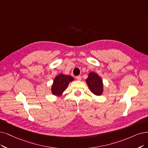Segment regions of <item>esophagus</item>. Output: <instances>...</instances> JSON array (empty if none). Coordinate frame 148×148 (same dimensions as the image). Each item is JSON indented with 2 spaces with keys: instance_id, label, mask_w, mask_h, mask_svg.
<instances>
[{
  "instance_id": "34e87169",
  "label": "esophagus",
  "mask_w": 148,
  "mask_h": 148,
  "mask_svg": "<svg viewBox=\"0 0 148 148\" xmlns=\"http://www.w3.org/2000/svg\"><path fill=\"white\" fill-rule=\"evenodd\" d=\"M76 79H77V80H78V81H80L81 79V76L79 75V76H76Z\"/></svg>"
}]
</instances>
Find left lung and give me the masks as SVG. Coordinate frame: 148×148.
<instances>
[{"mask_svg": "<svg viewBox=\"0 0 148 148\" xmlns=\"http://www.w3.org/2000/svg\"><path fill=\"white\" fill-rule=\"evenodd\" d=\"M86 82L90 91L96 95H101L103 91V81L95 73L91 72L88 75Z\"/></svg>", "mask_w": 148, "mask_h": 148, "instance_id": "obj_1", "label": "left lung"}]
</instances>
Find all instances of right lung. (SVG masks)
<instances>
[{"label": "right lung", "instance_id": "add662e5", "mask_svg": "<svg viewBox=\"0 0 148 148\" xmlns=\"http://www.w3.org/2000/svg\"><path fill=\"white\" fill-rule=\"evenodd\" d=\"M73 78L70 75L60 74L55 78L51 87V92L55 95H61L66 89L69 82L73 81Z\"/></svg>", "mask_w": 148, "mask_h": 148}]
</instances>
